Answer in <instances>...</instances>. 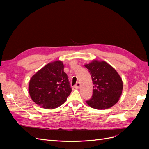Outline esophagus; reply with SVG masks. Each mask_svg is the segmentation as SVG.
<instances>
[{
	"mask_svg": "<svg viewBox=\"0 0 149 149\" xmlns=\"http://www.w3.org/2000/svg\"><path fill=\"white\" fill-rule=\"evenodd\" d=\"M80 85H81V84H80V83H76V84L74 86V88H76V89H78L79 88V86H80Z\"/></svg>",
	"mask_w": 149,
	"mask_h": 149,
	"instance_id": "34e87169",
	"label": "esophagus"
}]
</instances>
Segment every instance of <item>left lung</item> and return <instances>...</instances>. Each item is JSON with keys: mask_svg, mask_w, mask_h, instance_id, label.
<instances>
[{"mask_svg": "<svg viewBox=\"0 0 149 149\" xmlns=\"http://www.w3.org/2000/svg\"><path fill=\"white\" fill-rule=\"evenodd\" d=\"M84 66L91 75L93 96L86 101L94 109H106L118 102L122 94L123 83L113 67L104 61L93 60Z\"/></svg>", "mask_w": 149, "mask_h": 149, "instance_id": "1", "label": "left lung"}]
</instances>
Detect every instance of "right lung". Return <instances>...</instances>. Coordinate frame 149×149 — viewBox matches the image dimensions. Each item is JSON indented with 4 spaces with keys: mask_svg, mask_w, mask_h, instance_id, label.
<instances>
[{
    "mask_svg": "<svg viewBox=\"0 0 149 149\" xmlns=\"http://www.w3.org/2000/svg\"><path fill=\"white\" fill-rule=\"evenodd\" d=\"M29 91L33 101L44 109L62 105L71 92L63 62L49 63L37 71L30 81Z\"/></svg>",
    "mask_w": 149,
    "mask_h": 149,
    "instance_id": "1",
    "label": "right lung"
}]
</instances>
